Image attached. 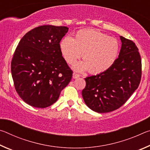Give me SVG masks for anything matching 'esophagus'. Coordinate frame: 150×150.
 <instances>
[{"label":"esophagus","instance_id":"esophagus-1","mask_svg":"<svg viewBox=\"0 0 150 150\" xmlns=\"http://www.w3.org/2000/svg\"><path fill=\"white\" fill-rule=\"evenodd\" d=\"M80 77V75L77 73H73V79H77Z\"/></svg>","mask_w":150,"mask_h":150}]
</instances>
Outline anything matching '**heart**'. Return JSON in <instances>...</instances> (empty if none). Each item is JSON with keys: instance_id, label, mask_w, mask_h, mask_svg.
<instances>
[{"instance_id": "obj_1", "label": "heart", "mask_w": 150, "mask_h": 150, "mask_svg": "<svg viewBox=\"0 0 150 150\" xmlns=\"http://www.w3.org/2000/svg\"><path fill=\"white\" fill-rule=\"evenodd\" d=\"M61 52L69 64H73L81 54L84 62L74 66L77 71L88 69L92 74H98L108 69L117 59L119 44L116 40L96 30H81L74 38L66 36L59 44Z\"/></svg>"}]
</instances>
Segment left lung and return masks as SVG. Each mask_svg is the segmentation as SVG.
Listing matches in <instances>:
<instances>
[{"mask_svg":"<svg viewBox=\"0 0 150 150\" xmlns=\"http://www.w3.org/2000/svg\"><path fill=\"white\" fill-rule=\"evenodd\" d=\"M120 38L121 50L114 64L105 71L85 79L83 100L96 112H109L120 108L140 83L142 60L138 47L132 40Z\"/></svg>","mask_w":150,"mask_h":150,"instance_id":"8db88e82","label":"left lung"}]
</instances>
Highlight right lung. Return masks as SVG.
Segmentation results:
<instances>
[{
	"instance_id": "1",
	"label": "right lung",
	"mask_w": 150,
	"mask_h": 150,
	"mask_svg": "<svg viewBox=\"0 0 150 150\" xmlns=\"http://www.w3.org/2000/svg\"><path fill=\"white\" fill-rule=\"evenodd\" d=\"M68 30L44 25L20 40L11 62V73L15 89L29 105L44 108L53 105L71 81L73 71L59 47Z\"/></svg>"
}]
</instances>
